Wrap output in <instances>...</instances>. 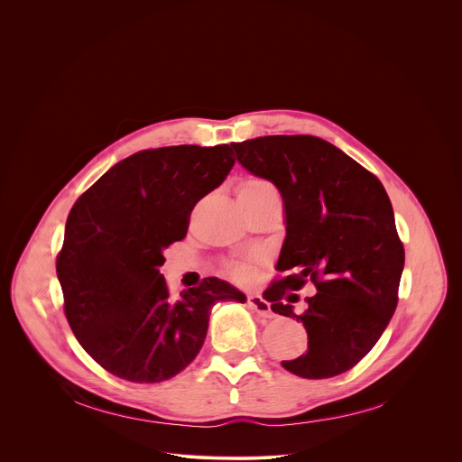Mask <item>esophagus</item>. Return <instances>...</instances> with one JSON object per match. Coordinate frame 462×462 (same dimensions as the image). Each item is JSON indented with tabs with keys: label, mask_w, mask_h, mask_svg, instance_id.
<instances>
[{
	"label": "esophagus",
	"mask_w": 462,
	"mask_h": 462,
	"mask_svg": "<svg viewBox=\"0 0 462 462\" xmlns=\"http://www.w3.org/2000/svg\"><path fill=\"white\" fill-rule=\"evenodd\" d=\"M247 305H249V309L251 310H254L258 317H262V319H273L275 317V312L272 310V307H270V303L265 301L262 296H249L247 298Z\"/></svg>",
	"instance_id": "1"
}]
</instances>
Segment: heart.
I'll list each match as a JSON object with an SVG mask.
<instances>
[{
	"label": "heart",
	"instance_id": "1",
	"mask_svg": "<svg viewBox=\"0 0 462 462\" xmlns=\"http://www.w3.org/2000/svg\"><path fill=\"white\" fill-rule=\"evenodd\" d=\"M272 187L268 181L262 180V178H247L244 181L237 183V199H249V197H254L256 192L263 190ZM256 262L258 258L256 256H247V258H232L225 263V270L230 277H234L236 281H241V282H249L254 279L256 275Z\"/></svg>",
	"mask_w": 462,
	"mask_h": 462
}]
</instances>
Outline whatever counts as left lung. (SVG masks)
Segmentation results:
<instances>
[{
  "label": "left lung",
  "mask_w": 462,
  "mask_h": 462,
  "mask_svg": "<svg viewBox=\"0 0 462 462\" xmlns=\"http://www.w3.org/2000/svg\"><path fill=\"white\" fill-rule=\"evenodd\" d=\"M230 145L284 200L277 272L292 273L275 279L263 300L273 312L303 322L309 343L282 367L310 380L346 373L376 345L399 301L404 247L390 197L373 172L319 136L275 134ZM307 282L319 292L296 315L291 292Z\"/></svg>",
  "instance_id": "left-lung-1"
}]
</instances>
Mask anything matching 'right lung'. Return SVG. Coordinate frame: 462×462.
I'll list each match as a JSON object with an SVG mask.
<instances>
[{"label":"right lung","instance_id":"add662e5","mask_svg":"<svg viewBox=\"0 0 462 462\" xmlns=\"http://www.w3.org/2000/svg\"><path fill=\"white\" fill-rule=\"evenodd\" d=\"M228 143L142 150L97 180L72 206L56 272L65 319L103 369L162 382L199 356L217 301L245 296L208 277L172 298L159 268L187 236L194 206L232 170Z\"/></svg>","mask_w":462,"mask_h":462}]
</instances>
